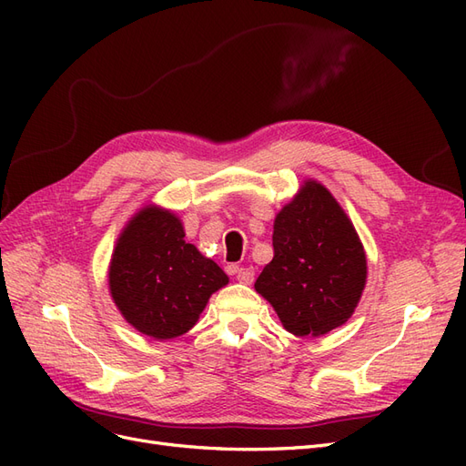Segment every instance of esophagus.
I'll use <instances>...</instances> for the list:
<instances>
[{
  "label": "esophagus",
  "instance_id": "1",
  "mask_svg": "<svg viewBox=\"0 0 466 466\" xmlns=\"http://www.w3.org/2000/svg\"><path fill=\"white\" fill-rule=\"evenodd\" d=\"M237 279L241 281V284H252L255 270H252V268H237Z\"/></svg>",
  "mask_w": 466,
  "mask_h": 466
}]
</instances>
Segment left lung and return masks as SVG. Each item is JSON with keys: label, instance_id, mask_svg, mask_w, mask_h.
Returning <instances> with one entry per match:
<instances>
[{"label": "left lung", "instance_id": "1", "mask_svg": "<svg viewBox=\"0 0 466 466\" xmlns=\"http://www.w3.org/2000/svg\"><path fill=\"white\" fill-rule=\"evenodd\" d=\"M274 258L255 289L295 336L340 327L360 303L368 260L354 225L334 196L307 180L274 221Z\"/></svg>", "mask_w": 466, "mask_h": 466}]
</instances>
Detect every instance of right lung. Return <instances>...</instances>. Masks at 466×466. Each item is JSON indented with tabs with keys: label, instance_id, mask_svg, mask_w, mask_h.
Returning <instances> with one entry per match:
<instances>
[{
	"label": "right lung",
	"instance_id": "1",
	"mask_svg": "<svg viewBox=\"0 0 466 466\" xmlns=\"http://www.w3.org/2000/svg\"><path fill=\"white\" fill-rule=\"evenodd\" d=\"M228 274L187 243L173 211L147 206L118 237L108 268L110 295L122 317L155 340L188 332Z\"/></svg>",
	"mask_w": 466,
	"mask_h": 466
}]
</instances>
